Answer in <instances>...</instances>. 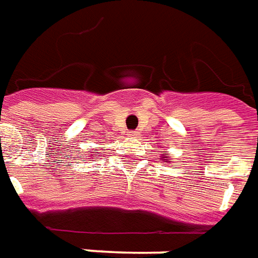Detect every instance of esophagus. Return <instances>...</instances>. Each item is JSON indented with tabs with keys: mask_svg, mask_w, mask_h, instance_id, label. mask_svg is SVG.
Wrapping results in <instances>:
<instances>
[{
	"mask_svg": "<svg viewBox=\"0 0 258 258\" xmlns=\"http://www.w3.org/2000/svg\"><path fill=\"white\" fill-rule=\"evenodd\" d=\"M138 135H139L138 131H129V132H127V136H129V138H136Z\"/></svg>",
	"mask_w": 258,
	"mask_h": 258,
	"instance_id": "obj_1",
	"label": "esophagus"
}]
</instances>
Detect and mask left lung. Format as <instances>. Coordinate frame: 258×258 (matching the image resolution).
Masks as SVG:
<instances>
[{
    "label": "left lung",
    "mask_w": 258,
    "mask_h": 258,
    "mask_svg": "<svg viewBox=\"0 0 258 258\" xmlns=\"http://www.w3.org/2000/svg\"><path fill=\"white\" fill-rule=\"evenodd\" d=\"M164 158H167V155H165V157H164ZM165 162H167V161H165Z\"/></svg>",
    "instance_id": "left-lung-1"
}]
</instances>
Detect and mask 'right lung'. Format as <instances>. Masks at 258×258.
<instances>
[{
	"label": "right lung",
	"mask_w": 258,
	"mask_h": 258,
	"mask_svg": "<svg viewBox=\"0 0 258 258\" xmlns=\"http://www.w3.org/2000/svg\"><path fill=\"white\" fill-rule=\"evenodd\" d=\"M93 157H94V155H93Z\"/></svg>",
	"instance_id": "obj_1"
}]
</instances>
